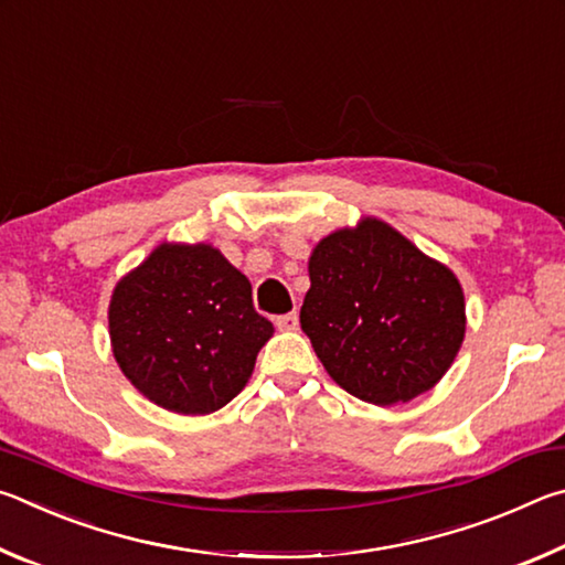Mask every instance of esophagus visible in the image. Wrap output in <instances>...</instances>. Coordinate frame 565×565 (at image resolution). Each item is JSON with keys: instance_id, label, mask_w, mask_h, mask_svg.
Returning <instances> with one entry per match:
<instances>
[{"instance_id": "34e87169", "label": "esophagus", "mask_w": 565, "mask_h": 565, "mask_svg": "<svg viewBox=\"0 0 565 565\" xmlns=\"http://www.w3.org/2000/svg\"><path fill=\"white\" fill-rule=\"evenodd\" d=\"M276 327H279L281 331H294L296 327H299V313L289 311V313H284V317H276Z\"/></svg>"}]
</instances>
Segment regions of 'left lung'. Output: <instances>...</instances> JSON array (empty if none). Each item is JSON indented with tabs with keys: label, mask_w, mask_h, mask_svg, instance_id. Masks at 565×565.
I'll use <instances>...</instances> for the list:
<instances>
[{
	"label": "left lung",
	"mask_w": 565,
	"mask_h": 565,
	"mask_svg": "<svg viewBox=\"0 0 565 565\" xmlns=\"http://www.w3.org/2000/svg\"><path fill=\"white\" fill-rule=\"evenodd\" d=\"M301 329L351 396L394 406L431 388L466 331L463 291L396 228L363 218L313 248Z\"/></svg>",
	"instance_id": "left-lung-1"
}]
</instances>
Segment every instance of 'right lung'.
Returning <instances> with one entry per match:
<instances>
[{
  "label": "right lung",
  "mask_w": 565,
  "mask_h": 565,
  "mask_svg": "<svg viewBox=\"0 0 565 565\" xmlns=\"http://www.w3.org/2000/svg\"><path fill=\"white\" fill-rule=\"evenodd\" d=\"M271 333L246 276L206 244H161L124 276L109 303L111 349L124 376L174 414L226 406Z\"/></svg>",
  "instance_id": "1"
}]
</instances>
